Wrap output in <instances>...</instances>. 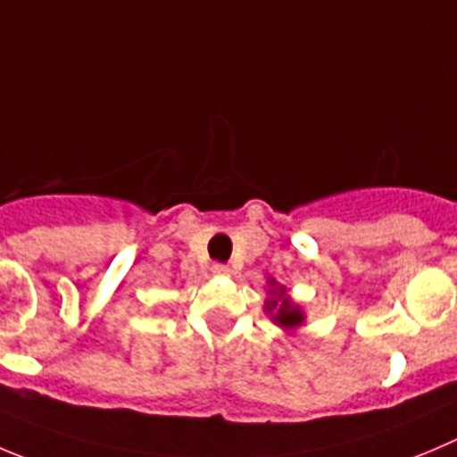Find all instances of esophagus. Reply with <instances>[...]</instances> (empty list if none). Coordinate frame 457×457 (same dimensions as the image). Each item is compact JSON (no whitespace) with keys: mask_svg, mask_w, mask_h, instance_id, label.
Listing matches in <instances>:
<instances>
[{"mask_svg":"<svg viewBox=\"0 0 457 457\" xmlns=\"http://www.w3.org/2000/svg\"><path fill=\"white\" fill-rule=\"evenodd\" d=\"M212 272H214L216 277H229V272H232V270H229L228 265H223V263H214V265H212Z\"/></svg>","mask_w":457,"mask_h":457,"instance_id":"1","label":"esophagus"}]
</instances>
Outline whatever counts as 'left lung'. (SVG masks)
I'll return each mask as SVG.
<instances>
[{"label": "left lung", "mask_w": 457, "mask_h": 457, "mask_svg": "<svg viewBox=\"0 0 457 457\" xmlns=\"http://www.w3.org/2000/svg\"><path fill=\"white\" fill-rule=\"evenodd\" d=\"M263 312L286 332H295L305 323L303 308L287 295V287L277 278H268V299L263 303Z\"/></svg>", "instance_id": "1"}]
</instances>
